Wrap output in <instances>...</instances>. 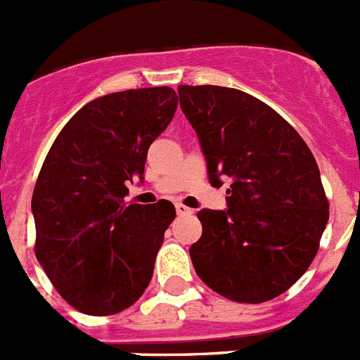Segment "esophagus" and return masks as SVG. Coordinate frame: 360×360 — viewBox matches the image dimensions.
<instances>
[{
    "label": "esophagus",
    "instance_id": "obj_1",
    "mask_svg": "<svg viewBox=\"0 0 360 360\" xmlns=\"http://www.w3.org/2000/svg\"><path fill=\"white\" fill-rule=\"evenodd\" d=\"M175 212H177V216H190V214H194V210L188 207H185V205L175 203Z\"/></svg>",
    "mask_w": 360,
    "mask_h": 360
}]
</instances>
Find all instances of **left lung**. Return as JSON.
<instances>
[{
	"instance_id": "1",
	"label": "left lung",
	"mask_w": 360,
	"mask_h": 360,
	"mask_svg": "<svg viewBox=\"0 0 360 360\" xmlns=\"http://www.w3.org/2000/svg\"><path fill=\"white\" fill-rule=\"evenodd\" d=\"M225 210H199L190 247L198 276L229 300L259 304L288 291L315 258L329 217L315 157L291 124L240 89L179 86Z\"/></svg>"
}]
</instances>
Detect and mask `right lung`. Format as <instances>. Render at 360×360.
<instances>
[{
  "label": "right lung",
  "mask_w": 360,
  "mask_h": 360,
  "mask_svg": "<svg viewBox=\"0 0 360 360\" xmlns=\"http://www.w3.org/2000/svg\"><path fill=\"white\" fill-rule=\"evenodd\" d=\"M177 110L172 87L128 89L95 98L69 120L32 194L36 258L56 291L86 315H115L152 280L170 201L124 203L143 179L148 148Z\"/></svg>",
  "instance_id": "right-lung-1"
}]
</instances>
